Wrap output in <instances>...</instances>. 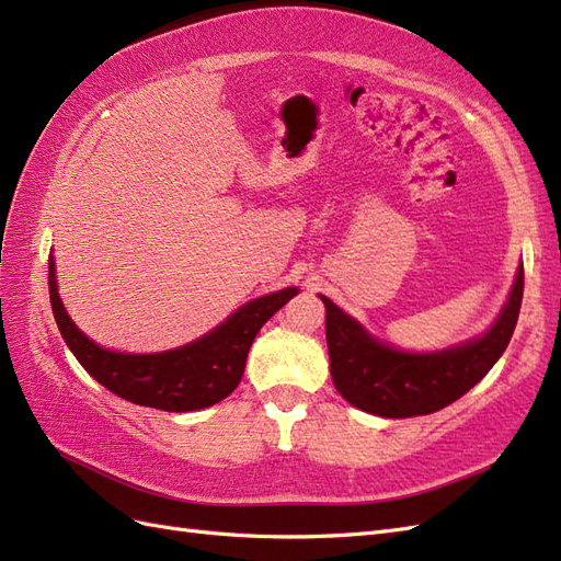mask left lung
Instances as JSON below:
<instances>
[{
  "label": "left lung",
  "instance_id": "8db88e82",
  "mask_svg": "<svg viewBox=\"0 0 561 561\" xmlns=\"http://www.w3.org/2000/svg\"><path fill=\"white\" fill-rule=\"evenodd\" d=\"M522 298L524 265L516 272L507 306L502 308L491 332L459 348L410 355L371 339L360 324L322 296L327 308L329 369L336 391L351 405L391 420L431 414L455 403L505 353L519 320Z\"/></svg>",
  "mask_w": 561,
  "mask_h": 561
}]
</instances>
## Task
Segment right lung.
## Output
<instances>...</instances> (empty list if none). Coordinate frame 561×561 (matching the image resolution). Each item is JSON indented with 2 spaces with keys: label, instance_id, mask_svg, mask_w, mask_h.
Here are the masks:
<instances>
[{
  "label": "right lung",
  "instance_id": "1",
  "mask_svg": "<svg viewBox=\"0 0 561 561\" xmlns=\"http://www.w3.org/2000/svg\"><path fill=\"white\" fill-rule=\"evenodd\" d=\"M296 294L294 286H289L284 291L255 298L204 339L175 351L153 355L111 353L92 343L70 322L59 291H56L54 261L49 257V300L54 320L78 363L111 393L130 400L135 405L165 412L210 408L232 393L243 377L255 334Z\"/></svg>",
  "mask_w": 561,
  "mask_h": 561
}]
</instances>
